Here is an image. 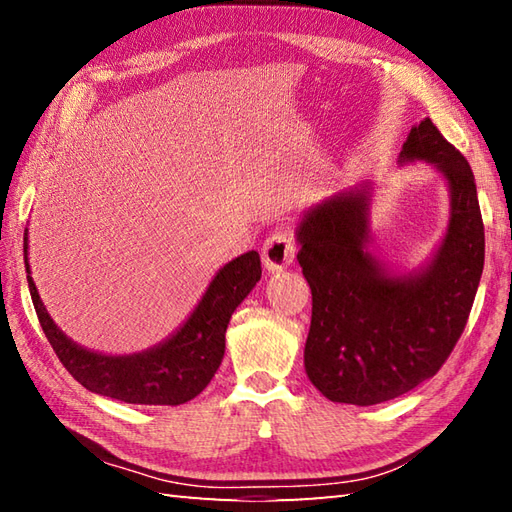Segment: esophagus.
I'll use <instances>...</instances> for the list:
<instances>
[{
  "instance_id": "obj_1",
  "label": "esophagus",
  "mask_w": 512,
  "mask_h": 512,
  "mask_svg": "<svg viewBox=\"0 0 512 512\" xmlns=\"http://www.w3.org/2000/svg\"><path fill=\"white\" fill-rule=\"evenodd\" d=\"M295 255H297V246H295V239L284 228H277V231L270 233L264 239V246H262V259H264V266L268 270H281V268H288L292 262H295Z\"/></svg>"
}]
</instances>
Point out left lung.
I'll return each mask as SVG.
<instances>
[{
	"label": "left lung",
	"mask_w": 512,
	"mask_h": 512,
	"mask_svg": "<svg viewBox=\"0 0 512 512\" xmlns=\"http://www.w3.org/2000/svg\"><path fill=\"white\" fill-rule=\"evenodd\" d=\"M449 182L451 217L438 253L396 275L369 253V187H354L303 215L299 266L312 290L306 374L332 402L369 407L436 376L464 332L484 268V224L471 165L431 118L402 145Z\"/></svg>",
	"instance_id": "1"
}]
</instances>
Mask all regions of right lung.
I'll use <instances>...</instances> for the list:
<instances>
[{
    "instance_id": "right-lung-1",
    "label": "right lung",
    "mask_w": 512,
    "mask_h": 512,
    "mask_svg": "<svg viewBox=\"0 0 512 512\" xmlns=\"http://www.w3.org/2000/svg\"><path fill=\"white\" fill-rule=\"evenodd\" d=\"M24 262L28 288L37 317L54 354L74 380L94 391L129 405H182L211 383L224 358V334L235 308L262 279L257 250L228 262L206 288L198 308L182 328L151 350L129 356L90 352L65 336L43 308L28 266V228L24 235Z\"/></svg>"
}]
</instances>
